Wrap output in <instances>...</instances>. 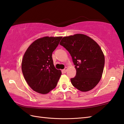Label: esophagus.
I'll return each instance as SVG.
<instances>
[{
	"label": "esophagus",
	"instance_id": "34e87169",
	"mask_svg": "<svg viewBox=\"0 0 124 124\" xmlns=\"http://www.w3.org/2000/svg\"><path fill=\"white\" fill-rule=\"evenodd\" d=\"M67 69H68V68H67V67H65V68L62 70V72H63V73H66Z\"/></svg>",
	"mask_w": 124,
	"mask_h": 124
}]
</instances>
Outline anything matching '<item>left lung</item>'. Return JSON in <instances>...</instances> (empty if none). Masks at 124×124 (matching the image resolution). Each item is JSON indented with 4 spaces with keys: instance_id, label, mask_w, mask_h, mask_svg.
<instances>
[{
    "instance_id": "1",
    "label": "left lung",
    "mask_w": 124,
    "mask_h": 124,
    "mask_svg": "<svg viewBox=\"0 0 124 124\" xmlns=\"http://www.w3.org/2000/svg\"><path fill=\"white\" fill-rule=\"evenodd\" d=\"M60 44L70 54L76 70L71 78L74 87L82 92L94 88L102 77L105 56L95 41L84 34H75L63 37Z\"/></svg>"
}]
</instances>
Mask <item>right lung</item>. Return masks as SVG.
I'll use <instances>...</instances> for the list:
<instances>
[{
	"mask_svg": "<svg viewBox=\"0 0 124 124\" xmlns=\"http://www.w3.org/2000/svg\"><path fill=\"white\" fill-rule=\"evenodd\" d=\"M62 37H44L35 40L27 49L22 62L25 80L33 91L48 93L54 89L61 75L53 63L52 54Z\"/></svg>",
	"mask_w": 124,
	"mask_h": 124,
	"instance_id": "1",
	"label": "right lung"
}]
</instances>
